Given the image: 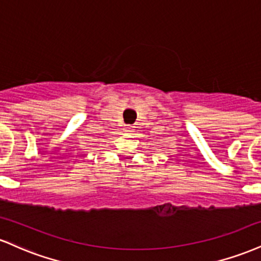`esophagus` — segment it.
Listing matches in <instances>:
<instances>
[{"mask_svg":"<svg viewBox=\"0 0 261 261\" xmlns=\"http://www.w3.org/2000/svg\"><path fill=\"white\" fill-rule=\"evenodd\" d=\"M125 131H126V133H128V131H130V128H126V130H125Z\"/></svg>","mask_w":261,"mask_h":261,"instance_id":"obj_1","label":"esophagus"}]
</instances>
